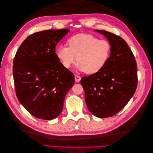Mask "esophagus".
<instances>
[{
	"label": "esophagus",
	"mask_w": 153,
	"mask_h": 153,
	"mask_svg": "<svg viewBox=\"0 0 153 153\" xmlns=\"http://www.w3.org/2000/svg\"><path fill=\"white\" fill-rule=\"evenodd\" d=\"M80 80H81V77L78 76V75H75V81H76V82H79Z\"/></svg>",
	"instance_id": "obj_1"
}]
</instances>
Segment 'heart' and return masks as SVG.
<instances>
[{"label": "heart", "mask_w": 153, "mask_h": 153, "mask_svg": "<svg viewBox=\"0 0 153 153\" xmlns=\"http://www.w3.org/2000/svg\"><path fill=\"white\" fill-rule=\"evenodd\" d=\"M68 47L60 46L56 55L62 66L69 68L76 61L77 67L87 74L98 72L105 66L111 53V45L93 35L80 33L68 40Z\"/></svg>", "instance_id": "heart-1"}]
</instances>
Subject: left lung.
Segmentation results:
<instances>
[{"label":"left lung","instance_id":"obj_1","mask_svg":"<svg viewBox=\"0 0 153 153\" xmlns=\"http://www.w3.org/2000/svg\"><path fill=\"white\" fill-rule=\"evenodd\" d=\"M111 45L110 56L98 72L83 77L88 110L98 118L118 113L131 99L137 86V66L135 56L124 39L108 31L97 30Z\"/></svg>","mask_w":153,"mask_h":153}]
</instances>
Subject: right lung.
Wrapping results in <instances>:
<instances>
[{
  "label": "right lung",
  "mask_w": 153,
  "mask_h": 153,
  "mask_svg": "<svg viewBox=\"0 0 153 153\" xmlns=\"http://www.w3.org/2000/svg\"><path fill=\"white\" fill-rule=\"evenodd\" d=\"M70 30H48L28 36L13 61V76L18 100L31 115L53 120L60 115L74 75L61 64L57 43Z\"/></svg>",
  "instance_id": "right-lung-1"
}]
</instances>
